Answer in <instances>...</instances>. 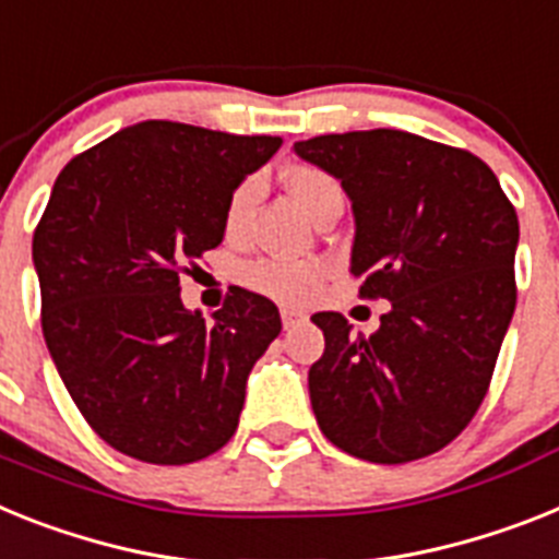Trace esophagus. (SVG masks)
<instances>
[{"label":"esophagus","mask_w":559,"mask_h":559,"mask_svg":"<svg viewBox=\"0 0 559 559\" xmlns=\"http://www.w3.org/2000/svg\"><path fill=\"white\" fill-rule=\"evenodd\" d=\"M304 321H307V316L298 312V309H281V323H284V330H293V326H298V323Z\"/></svg>","instance_id":"esophagus-1"}]
</instances>
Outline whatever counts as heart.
Instances as JSON below:
<instances>
[{"label": "heart", "mask_w": 559, "mask_h": 559, "mask_svg": "<svg viewBox=\"0 0 559 559\" xmlns=\"http://www.w3.org/2000/svg\"><path fill=\"white\" fill-rule=\"evenodd\" d=\"M287 187L293 192V199L301 204L309 213V207L321 199L323 192L337 190V185L330 176L318 167H293L287 173ZM255 181H243L233 199L227 204V215H224V227L227 233H238L250 213L252 201H255ZM323 266L321 264H295V261H275V258H264V261H255L247 270L241 272L243 284L255 293L266 295L272 301L278 304H293V307H301L307 304L312 295L318 293L323 281Z\"/></svg>", "instance_id": "heart-1"}]
</instances>
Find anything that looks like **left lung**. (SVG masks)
<instances>
[{
  "mask_svg": "<svg viewBox=\"0 0 559 559\" xmlns=\"http://www.w3.org/2000/svg\"><path fill=\"white\" fill-rule=\"evenodd\" d=\"M293 150L341 181L349 272L364 298L392 304L369 337L341 312L312 316L326 341L309 367L318 426L369 463L440 452L486 397L514 316L518 213L480 158L424 135L355 130Z\"/></svg>",
  "mask_w": 559,
  "mask_h": 559,
  "instance_id": "left-lung-1",
  "label": "left lung"
}]
</instances>
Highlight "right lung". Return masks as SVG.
Instances as JSON below:
<instances>
[{
    "label": "right lung",
    "instance_id": "obj_1",
    "mask_svg": "<svg viewBox=\"0 0 559 559\" xmlns=\"http://www.w3.org/2000/svg\"><path fill=\"white\" fill-rule=\"evenodd\" d=\"M278 147V135L153 119L56 178L33 233L41 332L73 403L116 452L181 466L236 435L278 307L236 287L204 321L181 304L178 272L222 243L233 192Z\"/></svg>",
    "mask_w": 559,
    "mask_h": 559
}]
</instances>
